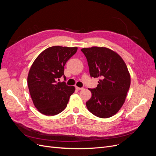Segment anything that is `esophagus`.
<instances>
[{
    "instance_id": "1",
    "label": "esophagus",
    "mask_w": 156,
    "mask_h": 156,
    "mask_svg": "<svg viewBox=\"0 0 156 156\" xmlns=\"http://www.w3.org/2000/svg\"><path fill=\"white\" fill-rule=\"evenodd\" d=\"M75 88L78 90H81L83 89V88H80V87H75Z\"/></svg>"
}]
</instances>
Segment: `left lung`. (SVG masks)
Masks as SVG:
<instances>
[{"label":"left lung","mask_w":156,"mask_h":156,"mask_svg":"<svg viewBox=\"0 0 156 156\" xmlns=\"http://www.w3.org/2000/svg\"><path fill=\"white\" fill-rule=\"evenodd\" d=\"M91 77L100 78L95 88H88L92 97L86 102L88 111L106 119L115 115L125 101L131 83L130 75L120 56L106 48H83Z\"/></svg>","instance_id":"1"}]
</instances>
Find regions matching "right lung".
Wrapping results in <instances>:
<instances>
[{"mask_svg": "<svg viewBox=\"0 0 156 156\" xmlns=\"http://www.w3.org/2000/svg\"><path fill=\"white\" fill-rule=\"evenodd\" d=\"M77 48L53 46L44 50L33 62L27 78L33 103L42 114L53 116L66 107L75 87L58 82L64 74V66L74 55Z\"/></svg>", "mask_w": 156, "mask_h": 156, "instance_id": "obj_1", "label": "right lung"}]
</instances>
